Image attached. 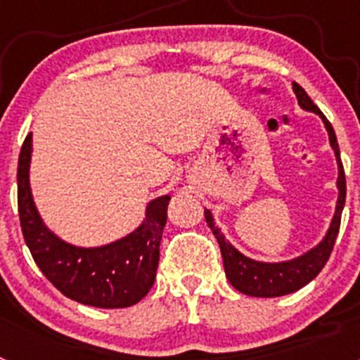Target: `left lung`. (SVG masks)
I'll return each mask as SVG.
<instances>
[{
    "label": "left lung",
    "mask_w": 360,
    "mask_h": 360,
    "mask_svg": "<svg viewBox=\"0 0 360 360\" xmlns=\"http://www.w3.org/2000/svg\"><path fill=\"white\" fill-rule=\"evenodd\" d=\"M294 94L297 97L299 106L307 111H314L316 115H319L324 122V128L328 131L330 136V146H332L333 153L337 158V167H339V178H337V189H339V198H337L335 205V214L332 218L328 232L323 238L321 243H317L314 249L304 252L303 256H297L288 262H279V263H265V262H256L250 259L240 250L234 249L225 236L221 234L218 227L214 225V218H212L211 211L205 209V221L211 227L212 234L216 236L219 243V250H221V257H224V266H225V276L231 281V285L241 294L252 295V297H279V295H287L292 292L303 288L304 285L311 281L319 274L323 266L328 262L330 254L335 245L337 234H339V227H341V214L345 209V200H346V178L345 169H342L341 162V153H339V144H337V136L333 131L332 124L326 120L323 115V111L314 104L307 91L294 82L292 84Z\"/></svg>",
    "instance_id": "left-lung-1"
}]
</instances>
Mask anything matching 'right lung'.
Returning <instances> with one entry per match:
<instances>
[{"label":"right lung","mask_w":360,"mask_h":360,"mask_svg":"<svg viewBox=\"0 0 360 360\" xmlns=\"http://www.w3.org/2000/svg\"><path fill=\"white\" fill-rule=\"evenodd\" d=\"M30 158L28 133L18 162V209L25 243L41 272L61 294L81 304L126 308L139 303L155 283L171 196L151 200L144 221L128 236L103 247H75L43 224L32 198Z\"/></svg>","instance_id":"add662e5"}]
</instances>
